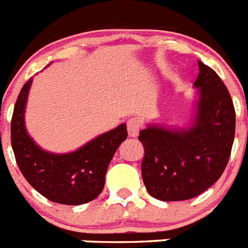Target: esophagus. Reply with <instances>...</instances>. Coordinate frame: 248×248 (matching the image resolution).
<instances>
[{
	"label": "esophagus",
	"mask_w": 248,
	"mask_h": 248,
	"mask_svg": "<svg viewBox=\"0 0 248 248\" xmlns=\"http://www.w3.org/2000/svg\"><path fill=\"white\" fill-rule=\"evenodd\" d=\"M141 124L140 121L137 118H130L127 121V131H128V136L130 137H137L139 132H140Z\"/></svg>",
	"instance_id": "esophagus-1"
}]
</instances>
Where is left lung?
Instances as JSON below:
<instances>
[{
    "mask_svg": "<svg viewBox=\"0 0 248 248\" xmlns=\"http://www.w3.org/2000/svg\"><path fill=\"white\" fill-rule=\"evenodd\" d=\"M194 117L186 127L149 124L139 140L145 149L141 171L149 194L163 202L202 194L226 169L236 130L228 89L212 68L198 62Z\"/></svg>",
    "mask_w": 248,
    "mask_h": 248,
    "instance_id": "left-lung-1",
    "label": "left lung"
}]
</instances>
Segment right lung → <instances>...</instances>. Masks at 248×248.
<instances>
[{
    "mask_svg": "<svg viewBox=\"0 0 248 248\" xmlns=\"http://www.w3.org/2000/svg\"><path fill=\"white\" fill-rule=\"evenodd\" d=\"M32 84L22 87L11 120V145L22 175L49 201L79 205L101 194L106 172L116 150L127 139L126 124L102 134L76 151L54 154L41 149L25 126V109Z\"/></svg>",
    "mask_w": 248,
    "mask_h": 248,
    "instance_id": "add662e5",
    "label": "right lung"
}]
</instances>
